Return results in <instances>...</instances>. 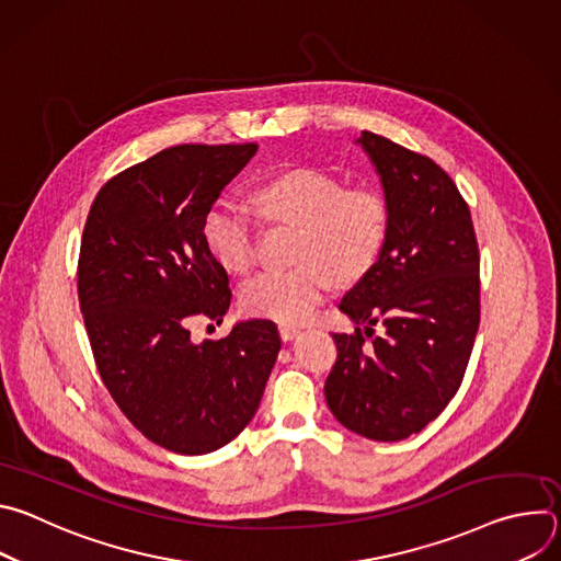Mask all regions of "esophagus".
<instances>
[{"instance_id": "34e87169", "label": "esophagus", "mask_w": 561, "mask_h": 561, "mask_svg": "<svg viewBox=\"0 0 561 561\" xmlns=\"http://www.w3.org/2000/svg\"><path fill=\"white\" fill-rule=\"evenodd\" d=\"M299 333H301V331H299L297 327H293V324H279V337H282L284 342L295 340Z\"/></svg>"}]
</instances>
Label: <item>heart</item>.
Segmentation results:
<instances>
[{"label":"heart","mask_w":561,"mask_h":561,"mask_svg":"<svg viewBox=\"0 0 561 561\" xmlns=\"http://www.w3.org/2000/svg\"><path fill=\"white\" fill-rule=\"evenodd\" d=\"M257 208L297 226L293 268L266 271L242 290L249 312L282 324L306 319L324 299L333 277L353 282L379 257L388 232L386 199L370 188L344 184L312 169H293L266 180L253 195ZM204 244L228 271L247 273L255 262L251 206L219 197L204 217Z\"/></svg>","instance_id":"heart-1"}]
</instances>
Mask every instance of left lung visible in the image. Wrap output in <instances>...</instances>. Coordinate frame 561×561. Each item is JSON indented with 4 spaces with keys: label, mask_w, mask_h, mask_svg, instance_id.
Listing matches in <instances>:
<instances>
[{
    "label": "left lung",
    "mask_w": 561,
    "mask_h": 561,
    "mask_svg": "<svg viewBox=\"0 0 561 561\" xmlns=\"http://www.w3.org/2000/svg\"><path fill=\"white\" fill-rule=\"evenodd\" d=\"M357 144L381 180L388 232L340 301L366 327L333 333L337 362L324 394L348 431L399 442L431 424L461 386L479 329V249L468 204L433 159L368 130Z\"/></svg>",
    "instance_id": "left-lung-1"
}]
</instances>
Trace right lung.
<instances>
[{
  "mask_svg": "<svg viewBox=\"0 0 561 561\" xmlns=\"http://www.w3.org/2000/svg\"><path fill=\"white\" fill-rule=\"evenodd\" d=\"M255 152L167 148L108 180L84 226L77 295L100 377L144 437L180 455L213 453L249 426L282 346L268 319L202 344L188 331L230 306L204 217Z\"/></svg>",
  "mask_w": 561,
  "mask_h": 561,
  "instance_id": "add662e5",
  "label": "right lung"
}]
</instances>
